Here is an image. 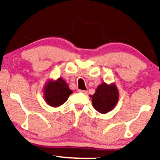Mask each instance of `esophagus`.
I'll list each match as a JSON object with an SVG mask.
<instances>
[{
    "mask_svg": "<svg viewBox=\"0 0 160 160\" xmlns=\"http://www.w3.org/2000/svg\"><path fill=\"white\" fill-rule=\"evenodd\" d=\"M79 92L82 93V94H87V93H88V91H86V90H79Z\"/></svg>",
    "mask_w": 160,
    "mask_h": 160,
    "instance_id": "34e87169",
    "label": "esophagus"
}]
</instances>
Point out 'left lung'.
<instances>
[{
  "instance_id": "left-lung-1",
  "label": "left lung",
  "mask_w": 160,
  "mask_h": 160,
  "mask_svg": "<svg viewBox=\"0 0 160 160\" xmlns=\"http://www.w3.org/2000/svg\"><path fill=\"white\" fill-rule=\"evenodd\" d=\"M92 106L101 114H106L114 109L119 100V92L114 83L102 82L99 85L92 96Z\"/></svg>"
}]
</instances>
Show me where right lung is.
Listing matches in <instances>:
<instances>
[{
    "instance_id": "add662e5",
    "label": "right lung",
    "mask_w": 160,
    "mask_h": 160,
    "mask_svg": "<svg viewBox=\"0 0 160 160\" xmlns=\"http://www.w3.org/2000/svg\"><path fill=\"white\" fill-rule=\"evenodd\" d=\"M43 98L48 106L58 107L66 102L73 92L62 78L53 80H48L43 88Z\"/></svg>"
}]
</instances>
